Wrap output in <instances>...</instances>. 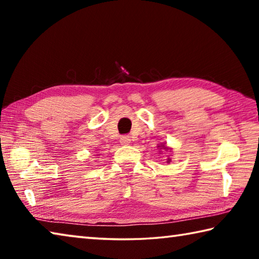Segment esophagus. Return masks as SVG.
I'll return each mask as SVG.
<instances>
[{"label": "esophagus", "instance_id": "esophagus-1", "mask_svg": "<svg viewBox=\"0 0 259 259\" xmlns=\"http://www.w3.org/2000/svg\"><path fill=\"white\" fill-rule=\"evenodd\" d=\"M130 137L129 136H122V137L120 138V143L122 144V145H129L130 144Z\"/></svg>", "mask_w": 259, "mask_h": 259}]
</instances>
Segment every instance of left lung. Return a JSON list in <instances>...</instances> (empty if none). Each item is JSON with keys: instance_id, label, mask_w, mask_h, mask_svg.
<instances>
[{"instance_id": "left-lung-1", "label": "left lung", "mask_w": 259, "mask_h": 259, "mask_svg": "<svg viewBox=\"0 0 259 259\" xmlns=\"http://www.w3.org/2000/svg\"><path fill=\"white\" fill-rule=\"evenodd\" d=\"M163 147H164V146H163Z\"/></svg>"}]
</instances>
